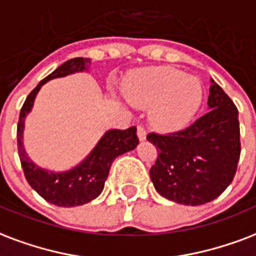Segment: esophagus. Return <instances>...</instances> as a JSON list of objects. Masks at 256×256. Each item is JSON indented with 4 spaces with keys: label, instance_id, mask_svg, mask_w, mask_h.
Wrapping results in <instances>:
<instances>
[{
    "label": "esophagus",
    "instance_id": "esophagus-1",
    "mask_svg": "<svg viewBox=\"0 0 256 256\" xmlns=\"http://www.w3.org/2000/svg\"><path fill=\"white\" fill-rule=\"evenodd\" d=\"M146 130L142 126H138V128H136V136H138V140L140 141H145L146 140Z\"/></svg>",
    "mask_w": 256,
    "mask_h": 256
}]
</instances>
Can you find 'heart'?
Segmentation results:
<instances>
[{"mask_svg": "<svg viewBox=\"0 0 256 256\" xmlns=\"http://www.w3.org/2000/svg\"><path fill=\"white\" fill-rule=\"evenodd\" d=\"M124 91L132 106L150 108V124L161 132L184 128L202 102V87L198 78L172 67L136 72L128 78Z\"/></svg>", "mask_w": 256, "mask_h": 256, "instance_id": "obj_1", "label": "heart"}]
</instances>
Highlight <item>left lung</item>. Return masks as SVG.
Listing matches in <instances>:
<instances>
[{"label": "left lung", "instance_id": "left-lung-1", "mask_svg": "<svg viewBox=\"0 0 256 256\" xmlns=\"http://www.w3.org/2000/svg\"><path fill=\"white\" fill-rule=\"evenodd\" d=\"M210 111L182 132L149 134L158 152L150 178L162 198L202 206L219 198L234 180L240 157L238 108L210 79Z\"/></svg>", "mask_w": 256, "mask_h": 256}]
</instances>
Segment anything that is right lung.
Segmentation results:
<instances>
[{
	"label": "right lung",
	"instance_id": "add662e5",
	"mask_svg": "<svg viewBox=\"0 0 256 256\" xmlns=\"http://www.w3.org/2000/svg\"><path fill=\"white\" fill-rule=\"evenodd\" d=\"M91 58H75L68 60L52 74L42 79L36 88L29 94L20 112L17 124V146L21 166L29 185L44 200L58 206H78L96 198L107 180L111 164L118 156L132 152L138 145L136 128L126 130H107L84 160L67 170H50L42 168L29 158L24 148L25 118L32 111L37 94L46 82L72 75L76 72H88Z\"/></svg>",
	"mask_w": 256,
	"mask_h": 256
}]
</instances>
